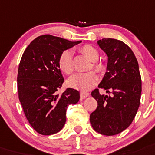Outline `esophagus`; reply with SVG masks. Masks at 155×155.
<instances>
[{
  "label": "esophagus",
  "instance_id": "1",
  "mask_svg": "<svg viewBox=\"0 0 155 155\" xmlns=\"http://www.w3.org/2000/svg\"><path fill=\"white\" fill-rule=\"evenodd\" d=\"M89 95H90V93H88V92H86V91L80 92V97H81L82 99H84V98L87 97Z\"/></svg>",
  "mask_w": 155,
  "mask_h": 155
}]
</instances>
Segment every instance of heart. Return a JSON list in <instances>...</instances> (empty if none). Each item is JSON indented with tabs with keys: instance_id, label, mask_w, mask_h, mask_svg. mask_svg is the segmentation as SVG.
I'll return each instance as SVG.
<instances>
[{
	"instance_id": "1",
	"label": "heart",
	"mask_w": 155,
	"mask_h": 155,
	"mask_svg": "<svg viewBox=\"0 0 155 155\" xmlns=\"http://www.w3.org/2000/svg\"><path fill=\"white\" fill-rule=\"evenodd\" d=\"M83 54L87 57L91 61H94V68L97 71H102L104 67L102 64L96 61L98 59L99 53L97 49L92 45H86L80 49ZM59 67L62 71L67 75L72 73L74 70L73 61H72V54L70 50H65L61 53L59 58ZM97 81V75L94 71H88L84 73H76L71 76L68 80V84L71 87L76 89L86 91L89 90L94 86Z\"/></svg>"
}]
</instances>
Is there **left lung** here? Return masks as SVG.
<instances>
[{"mask_svg":"<svg viewBox=\"0 0 155 155\" xmlns=\"http://www.w3.org/2000/svg\"><path fill=\"white\" fill-rule=\"evenodd\" d=\"M97 43L108 58L106 72L98 87L112 94H100L98 89L91 92L97 106L90 115V121L98 133L114 136L125 130L136 117L141 97V76L136 56L123 41L102 38Z\"/></svg>","mask_w":155,"mask_h":155,"instance_id":"8db88e82","label":"left lung"}]
</instances>
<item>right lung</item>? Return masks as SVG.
<instances>
[{"instance_id":"1","label":"right lung","mask_w":155,"mask_h":155,"mask_svg":"<svg viewBox=\"0 0 155 155\" xmlns=\"http://www.w3.org/2000/svg\"><path fill=\"white\" fill-rule=\"evenodd\" d=\"M81 41L44 35L31 41L22 56L17 76L19 99L27 120L39 134L60 132L65 124L68 106L80 100L77 90L58 92L64 80L58 61L64 50Z\"/></svg>"}]
</instances>
